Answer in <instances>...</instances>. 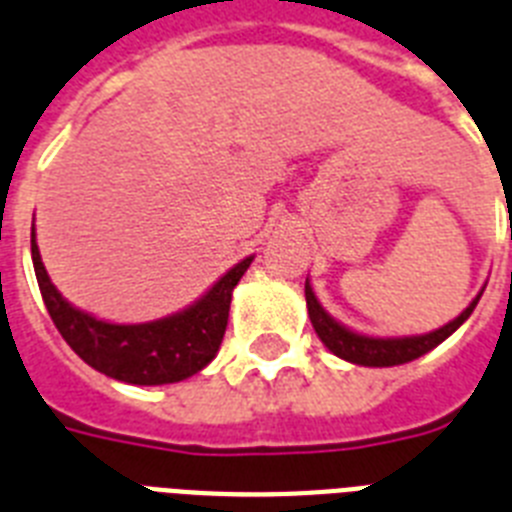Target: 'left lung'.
<instances>
[{"instance_id": "1", "label": "left lung", "mask_w": 512, "mask_h": 512, "mask_svg": "<svg viewBox=\"0 0 512 512\" xmlns=\"http://www.w3.org/2000/svg\"><path fill=\"white\" fill-rule=\"evenodd\" d=\"M304 296H307V309H309V320H312V328L320 336V341L328 346L330 351L346 362L364 364V367H395V364H406L419 359L422 354L432 351L435 346H440L448 336H453L455 330L461 328L463 322L468 320V315L474 312L479 296L474 302L463 309L461 315L455 317L453 322L442 325L440 330H432L427 336H409V338H369L359 336L354 330L343 328L338 325L333 317L320 307V302L315 299V291L309 286V281L304 283Z\"/></svg>"}]
</instances>
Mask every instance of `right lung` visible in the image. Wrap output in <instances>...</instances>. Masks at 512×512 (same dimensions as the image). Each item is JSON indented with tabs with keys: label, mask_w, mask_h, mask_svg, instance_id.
Here are the masks:
<instances>
[{
	"label": "right lung",
	"mask_w": 512,
	"mask_h": 512,
	"mask_svg": "<svg viewBox=\"0 0 512 512\" xmlns=\"http://www.w3.org/2000/svg\"><path fill=\"white\" fill-rule=\"evenodd\" d=\"M30 255L46 309L70 349L103 375L132 385L187 380L218 354L229 322L231 291L252 263V257H247L234 265L200 302L184 312L143 325H114L64 302L46 276L38 255L36 231H30Z\"/></svg>",
	"instance_id": "add662e5"
}]
</instances>
